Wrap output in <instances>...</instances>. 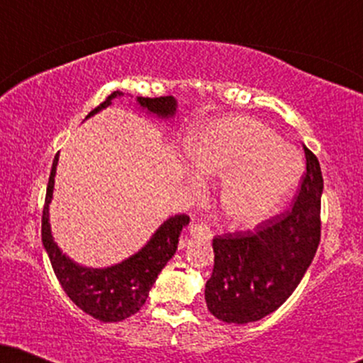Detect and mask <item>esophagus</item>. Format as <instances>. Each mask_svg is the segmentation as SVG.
<instances>
[{
  "mask_svg": "<svg viewBox=\"0 0 363 363\" xmlns=\"http://www.w3.org/2000/svg\"><path fill=\"white\" fill-rule=\"evenodd\" d=\"M189 234L193 235V239L199 240H210L211 239V230L210 227L205 223H193L189 228Z\"/></svg>",
  "mask_w": 363,
  "mask_h": 363,
  "instance_id": "obj_1",
  "label": "esophagus"
}]
</instances>
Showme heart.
I'll return each mask as SVG.
<instances>
[{
  "mask_svg": "<svg viewBox=\"0 0 363 363\" xmlns=\"http://www.w3.org/2000/svg\"><path fill=\"white\" fill-rule=\"evenodd\" d=\"M191 167L205 176H228L222 201L237 223L254 225L289 198L298 176L301 158L280 136L254 119H222L203 124L186 140ZM198 186V179H191Z\"/></svg>",
  "mask_w": 363,
  "mask_h": 363,
  "instance_id": "1",
  "label": "heart"
}]
</instances>
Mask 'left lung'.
Wrapping results in <instances>:
<instances>
[{"instance_id":"left-lung-1","label":"left lung","mask_w":363,"mask_h":363,"mask_svg":"<svg viewBox=\"0 0 363 363\" xmlns=\"http://www.w3.org/2000/svg\"><path fill=\"white\" fill-rule=\"evenodd\" d=\"M306 172L290 208L252 230L213 239L215 264L206 281L208 311L223 323L247 324L277 311L294 294L320 240L323 174L303 145Z\"/></svg>"}]
</instances>
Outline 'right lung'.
I'll return each mask as SVG.
<instances>
[{"instance_id": "add662e5", "label": "right lung", "mask_w": 363, "mask_h": 363, "mask_svg": "<svg viewBox=\"0 0 363 363\" xmlns=\"http://www.w3.org/2000/svg\"><path fill=\"white\" fill-rule=\"evenodd\" d=\"M118 95L123 94L112 91L101 106L90 112L89 118L95 112L106 109L112 99L118 97ZM136 101L143 109L157 114L158 118H170L176 112V99L172 95L155 99L138 97ZM56 165L57 155L54 157L52 162L43 210V244L48 251L54 274L57 277L62 290L72 298L73 303H77L91 318L102 320V323H118V320L126 319L129 315L136 314L145 306L148 291L155 283L158 273L177 251L179 235H181L182 228L189 223V216L184 213L170 216L167 222L160 225V228L141 251L119 262V264L102 269L83 268L60 251L51 235L49 203L52 198Z\"/></svg>"}]
</instances>
